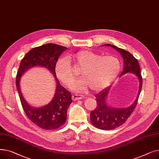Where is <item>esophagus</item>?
<instances>
[{"instance_id": "1", "label": "esophagus", "mask_w": 159, "mask_h": 159, "mask_svg": "<svg viewBox=\"0 0 159 159\" xmlns=\"http://www.w3.org/2000/svg\"><path fill=\"white\" fill-rule=\"evenodd\" d=\"M82 98H83V96L80 95H77V94L73 95V96H72V98H73V101H77V100H80V99H82Z\"/></svg>"}]
</instances>
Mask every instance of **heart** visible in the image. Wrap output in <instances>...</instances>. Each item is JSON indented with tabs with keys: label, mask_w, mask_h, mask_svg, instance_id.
Here are the masks:
<instances>
[{
	"label": "heart",
	"mask_w": 159,
	"mask_h": 159,
	"mask_svg": "<svg viewBox=\"0 0 159 159\" xmlns=\"http://www.w3.org/2000/svg\"><path fill=\"white\" fill-rule=\"evenodd\" d=\"M80 68L81 78L73 86L77 91L89 88L98 91L110 84L120 71V63L116 57L111 55L102 56L89 50H81L68 58L62 57L56 62L55 73L57 77L65 85L71 87L76 79L70 61Z\"/></svg>",
	"instance_id": "heart-1"
}]
</instances>
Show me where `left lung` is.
Masks as SVG:
<instances>
[{
    "label": "left lung",
    "mask_w": 159,
    "mask_h": 159,
    "mask_svg": "<svg viewBox=\"0 0 159 159\" xmlns=\"http://www.w3.org/2000/svg\"><path fill=\"white\" fill-rule=\"evenodd\" d=\"M102 46H111L118 51L124 58V69L120 75L132 73L136 75L139 80V92L135 102L126 108L118 109L108 107L106 104V97L110 88H107L96 96L97 107L90 113V120L93 126L100 129L110 130L120 126L129 117L137 104L138 99L143 86V77L140 73L139 62L132 54L114 45L106 44Z\"/></svg>",
    "instance_id": "left-lung-1"
}]
</instances>
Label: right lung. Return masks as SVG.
Masks as SVG:
<instances>
[{
    "mask_svg": "<svg viewBox=\"0 0 159 159\" xmlns=\"http://www.w3.org/2000/svg\"><path fill=\"white\" fill-rule=\"evenodd\" d=\"M66 47L48 44L31 49L21 60L16 74V86L24 113L38 127L46 130L56 129L66 122L67 111L72 102L70 91L62 87L56 76L55 64ZM40 65L48 69L56 78L57 88L54 98L48 105L39 108L30 107L25 101L20 89L19 82L22 74L33 66Z\"/></svg>",
    "mask_w": 159,
    "mask_h": 159,
    "instance_id": "add662e5",
    "label": "right lung"
}]
</instances>
